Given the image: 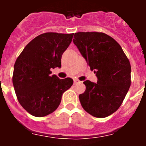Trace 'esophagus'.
<instances>
[{
  "label": "esophagus",
  "instance_id": "obj_1",
  "mask_svg": "<svg viewBox=\"0 0 146 146\" xmlns=\"http://www.w3.org/2000/svg\"><path fill=\"white\" fill-rule=\"evenodd\" d=\"M80 81L78 80H77V79L74 80V85L77 84V83H80Z\"/></svg>",
  "mask_w": 146,
  "mask_h": 146
}]
</instances>
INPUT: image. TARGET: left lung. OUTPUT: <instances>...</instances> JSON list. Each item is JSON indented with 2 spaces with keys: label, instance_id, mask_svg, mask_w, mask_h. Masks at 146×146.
Returning <instances> with one entry per match:
<instances>
[{
  "label": "left lung",
  "instance_id": "8db88e82",
  "mask_svg": "<svg viewBox=\"0 0 146 146\" xmlns=\"http://www.w3.org/2000/svg\"><path fill=\"white\" fill-rule=\"evenodd\" d=\"M73 42L96 73L97 83L86 80L80 94L82 108L96 118H105L120 108L131 86V65L119 44L101 32H78Z\"/></svg>",
  "mask_w": 146,
  "mask_h": 146
}]
</instances>
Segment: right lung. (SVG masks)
Listing matches in <instances>:
<instances>
[{
	"label": "right lung",
	"instance_id": "right-lung-1",
	"mask_svg": "<svg viewBox=\"0 0 146 146\" xmlns=\"http://www.w3.org/2000/svg\"><path fill=\"white\" fill-rule=\"evenodd\" d=\"M74 33L48 32L25 46L14 66L12 82L18 102L30 114L46 116L58 108L62 95L73 84L69 77L51 75V69L61 66L62 55Z\"/></svg>",
	"mask_w": 146,
	"mask_h": 146
}]
</instances>
